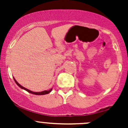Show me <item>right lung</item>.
<instances>
[{"label": "right lung", "mask_w": 128, "mask_h": 128, "mask_svg": "<svg viewBox=\"0 0 128 128\" xmlns=\"http://www.w3.org/2000/svg\"><path fill=\"white\" fill-rule=\"evenodd\" d=\"M14 78V81H15V82L16 83V84H17V86H19V87H20L22 89H24V90L27 91L28 92H30V93H31V94H36V95H44V94H49L50 92H51V91H52V89L49 90H45V91H43V92H32V91L29 90L26 88L23 87V86H22L21 85L19 84L17 82V80H16L14 78Z\"/></svg>", "instance_id": "1"}]
</instances>
